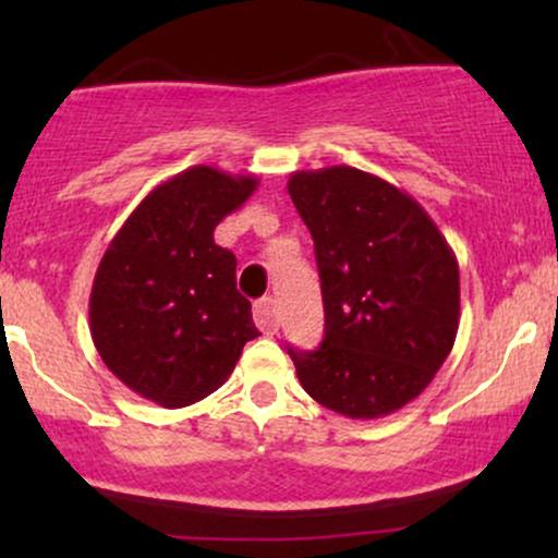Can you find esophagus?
I'll use <instances>...</instances> for the list:
<instances>
[{
    "instance_id": "34e87169",
    "label": "esophagus",
    "mask_w": 558,
    "mask_h": 558,
    "mask_svg": "<svg viewBox=\"0 0 558 558\" xmlns=\"http://www.w3.org/2000/svg\"><path fill=\"white\" fill-rule=\"evenodd\" d=\"M254 323H257V328L262 332H267V336L278 332V312H275V299L272 296L259 299L257 304H254Z\"/></svg>"
}]
</instances>
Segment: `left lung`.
<instances>
[{"label": "left lung", "instance_id": "obj_1", "mask_svg": "<svg viewBox=\"0 0 558 558\" xmlns=\"http://www.w3.org/2000/svg\"><path fill=\"white\" fill-rule=\"evenodd\" d=\"M288 194L315 241L325 304L323 343L288 349L301 388L343 417H388L451 354L457 254L420 202L373 172L299 170Z\"/></svg>", "mask_w": 558, "mask_h": 558}]
</instances>
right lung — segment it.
<instances>
[{"label": "right lung", "instance_id": "add662e5", "mask_svg": "<svg viewBox=\"0 0 558 558\" xmlns=\"http://www.w3.org/2000/svg\"><path fill=\"white\" fill-rule=\"evenodd\" d=\"M254 175L194 165L155 185L96 267L88 325L101 362L141 399L181 409L215 393L259 336L215 228L257 191Z\"/></svg>", "mask_w": 558, "mask_h": 558}]
</instances>
